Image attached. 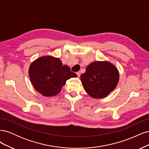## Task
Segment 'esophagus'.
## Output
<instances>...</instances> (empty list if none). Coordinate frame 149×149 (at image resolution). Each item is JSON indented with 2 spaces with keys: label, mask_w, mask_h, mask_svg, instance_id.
<instances>
[{
  "label": "esophagus",
  "mask_w": 149,
  "mask_h": 149,
  "mask_svg": "<svg viewBox=\"0 0 149 149\" xmlns=\"http://www.w3.org/2000/svg\"><path fill=\"white\" fill-rule=\"evenodd\" d=\"M76 74H77L78 77V78H79V77H80V76H81V73H80V72H77V73H76Z\"/></svg>",
  "instance_id": "obj_1"
}]
</instances>
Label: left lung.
<instances>
[{"label":"left lung","instance_id":"8db88e82","mask_svg":"<svg viewBox=\"0 0 149 149\" xmlns=\"http://www.w3.org/2000/svg\"><path fill=\"white\" fill-rule=\"evenodd\" d=\"M119 79L118 68L109 61H96L90 63L81 81L85 91L95 99L106 97L115 89Z\"/></svg>","mask_w":149,"mask_h":149}]
</instances>
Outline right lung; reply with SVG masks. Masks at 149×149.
Returning a JSON list of instances; mask_svg holds the SVG:
<instances>
[{
    "instance_id": "obj_1",
    "label": "right lung",
    "mask_w": 149,
    "mask_h": 149,
    "mask_svg": "<svg viewBox=\"0 0 149 149\" xmlns=\"http://www.w3.org/2000/svg\"><path fill=\"white\" fill-rule=\"evenodd\" d=\"M30 81L43 96H55L61 91L66 80L77 77L70 67L63 65L59 58L43 56L31 63L29 69Z\"/></svg>"
}]
</instances>
